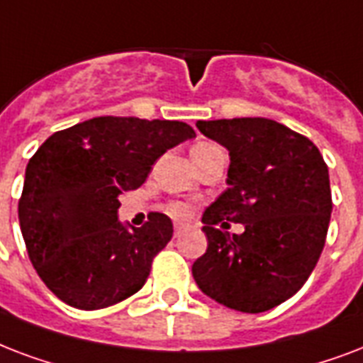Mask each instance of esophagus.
<instances>
[{
	"label": "esophagus",
	"instance_id": "1",
	"mask_svg": "<svg viewBox=\"0 0 363 363\" xmlns=\"http://www.w3.org/2000/svg\"><path fill=\"white\" fill-rule=\"evenodd\" d=\"M185 229V223H174V237H179Z\"/></svg>",
	"mask_w": 363,
	"mask_h": 363
}]
</instances>
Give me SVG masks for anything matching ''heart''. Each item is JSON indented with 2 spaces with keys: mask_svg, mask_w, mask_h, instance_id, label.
<instances>
[{
  "mask_svg": "<svg viewBox=\"0 0 363 363\" xmlns=\"http://www.w3.org/2000/svg\"><path fill=\"white\" fill-rule=\"evenodd\" d=\"M213 143H196L193 151L196 150H206V147H212ZM168 212L172 213V216H185L187 213V206L182 204V202H172V204H168Z\"/></svg>",
  "mask_w": 363,
  "mask_h": 363,
  "instance_id": "heart-1",
  "label": "heart"
}]
</instances>
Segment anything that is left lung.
Masks as SVG:
<instances>
[{
  "label": "left lung",
  "mask_w": 363,
  "mask_h": 363,
  "mask_svg": "<svg viewBox=\"0 0 363 363\" xmlns=\"http://www.w3.org/2000/svg\"><path fill=\"white\" fill-rule=\"evenodd\" d=\"M227 147V187L202 213L206 254L196 286L229 308L265 313L296 296L324 250L331 216L330 174L308 138L263 117L199 121ZM242 223V235L218 225Z\"/></svg>",
  "instance_id": "left-lung-1"
}]
</instances>
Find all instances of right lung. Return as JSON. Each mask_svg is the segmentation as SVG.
<instances>
[{"label":"right lung","instance_id":"right-lung-1","mask_svg":"<svg viewBox=\"0 0 363 363\" xmlns=\"http://www.w3.org/2000/svg\"><path fill=\"white\" fill-rule=\"evenodd\" d=\"M179 121L94 117L55 132L26 167L18 221L33 269L69 307H111L142 289L172 238V221L150 213L142 227L117 218L162 153L195 138Z\"/></svg>","mask_w":363,"mask_h":363}]
</instances>
